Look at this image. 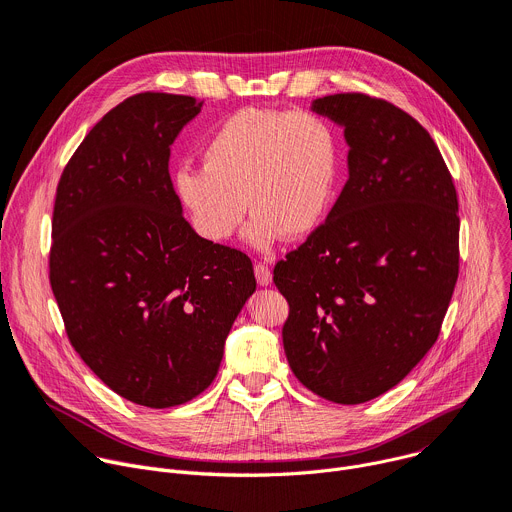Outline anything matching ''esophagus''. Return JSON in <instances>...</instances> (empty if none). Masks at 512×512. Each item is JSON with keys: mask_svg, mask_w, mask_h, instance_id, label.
<instances>
[{"mask_svg": "<svg viewBox=\"0 0 512 512\" xmlns=\"http://www.w3.org/2000/svg\"><path fill=\"white\" fill-rule=\"evenodd\" d=\"M254 274H256V280H258V285H270V280H272V272H270V268H268V264H264V262H256L254 264Z\"/></svg>", "mask_w": 512, "mask_h": 512, "instance_id": "34e87169", "label": "esophagus"}]
</instances>
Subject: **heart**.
I'll use <instances>...</instances> for the list:
<instances>
[{"instance_id":"heart-1","label":"heart","mask_w":512,"mask_h":512,"mask_svg":"<svg viewBox=\"0 0 512 512\" xmlns=\"http://www.w3.org/2000/svg\"><path fill=\"white\" fill-rule=\"evenodd\" d=\"M342 173V138L317 111L246 107L219 124L203 168L181 166L175 191L195 232L227 242L248 209L246 238L258 250L305 238L327 217Z\"/></svg>"}]
</instances>
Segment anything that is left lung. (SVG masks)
<instances>
[{
    "label": "left lung",
    "mask_w": 512,
    "mask_h": 512,
    "mask_svg": "<svg viewBox=\"0 0 512 512\" xmlns=\"http://www.w3.org/2000/svg\"><path fill=\"white\" fill-rule=\"evenodd\" d=\"M313 111L344 126L350 179L325 221L274 266L289 303L293 374L331 403L399 384L437 342L460 274L458 191L429 132L401 107L335 93Z\"/></svg>",
    "instance_id": "left-lung-1"
}]
</instances>
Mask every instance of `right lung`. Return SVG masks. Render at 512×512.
Masks as SVG:
<instances>
[{"label":"right lung","instance_id":"1","mask_svg":"<svg viewBox=\"0 0 512 512\" xmlns=\"http://www.w3.org/2000/svg\"><path fill=\"white\" fill-rule=\"evenodd\" d=\"M201 105L160 91L124 99L56 187L48 278L69 342L103 384L150 409L213 382L256 291L252 260L195 234L168 175L170 144Z\"/></svg>","mask_w":512,"mask_h":512}]
</instances>
